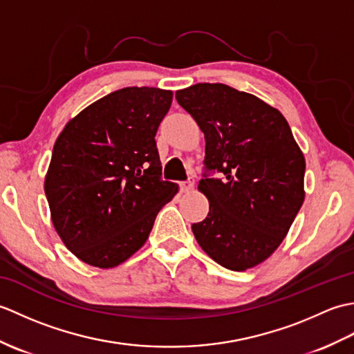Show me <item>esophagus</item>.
Here are the masks:
<instances>
[{
  "label": "esophagus",
  "mask_w": 354,
  "mask_h": 354,
  "mask_svg": "<svg viewBox=\"0 0 354 354\" xmlns=\"http://www.w3.org/2000/svg\"><path fill=\"white\" fill-rule=\"evenodd\" d=\"M179 187H181V192H183V193H189V192H192V190L194 189V181L190 178L189 181L179 184Z\"/></svg>",
  "instance_id": "1"
}]
</instances>
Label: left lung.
Here are the masks:
<instances>
[{
    "mask_svg": "<svg viewBox=\"0 0 354 354\" xmlns=\"http://www.w3.org/2000/svg\"><path fill=\"white\" fill-rule=\"evenodd\" d=\"M176 100L205 137V169L198 189L209 212L192 230L199 246L221 266L260 265L288 234L304 202L306 160L289 123L259 97L223 84H196Z\"/></svg>",
    "mask_w": 354,
    "mask_h": 354,
    "instance_id": "8db88e82",
    "label": "left lung"
}]
</instances>
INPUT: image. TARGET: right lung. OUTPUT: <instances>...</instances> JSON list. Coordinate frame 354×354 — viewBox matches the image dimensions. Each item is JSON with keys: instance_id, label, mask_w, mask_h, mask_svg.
I'll return each instance as SVG.
<instances>
[{"instance_id": "add662e5", "label": "right lung", "mask_w": 354, "mask_h": 354, "mask_svg": "<svg viewBox=\"0 0 354 354\" xmlns=\"http://www.w3.org/2000/svg\"><path fill=\"white\" fill-rule=\"evenodd\" d=\"M171 99L167 89H118L79 112L57 137L45 196L59 237L86 265L126 261L178 193L161 179L155 142Z\"/></svg>"}]
</instances>
